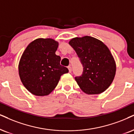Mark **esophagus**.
<instances>
[{
  "instance_id": "1",
  "label": "esophagus",
  "mask_w": 134,
  "mask_h": 134,
  "mask_svg": "<svg viewBox=\"0 0 134 134\" xmlns=\"http://www.w3.org/2000/svg\"><path fill=\"white\" fill-rule=\"evenodd\" d=\"M68 70H69V72H71V71H72V68H71V67L70 66H68Z\"/></svg>"
}]
</instances>
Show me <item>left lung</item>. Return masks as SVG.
<instances>
[{"label":"left lung","instance_id":"1","mask_svg":"<svg viewBox=\"0 0 134 134\" xmlns=\"http://www.w3.org/2000/svg\"><path fill=\"white\" fill-rule=\"evenodd\" d=\"M83 66L81 76L75 80L87 94H99L110 86L114 79L116 64L109 49L95 38L75 37L69 42Z\"/></svg>","mask_w":134,"mask_h":134}]
</instances>
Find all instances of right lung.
<instances>
[{
    "label": "right lung",
    "instance_id": "1",
    "mask_svg": "<svg viewBox=\"0 0 134 134\" xmlns=\"http://www.w3.org/2000/svg\"><path fill=\"white\" fill-rule=\"evenodd\" d=\"M58 42L52 38H37L25 49L20 59L19 74L22 84L37 96L49 94L61 76L68 72L60 64L61 58L55 54Z\"/></svg>",
    "mask_w": 134,
    "mask_h": 134
}]
</instances>
